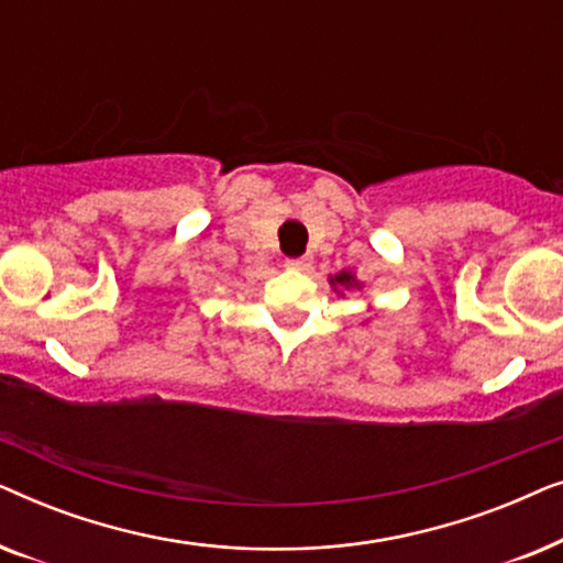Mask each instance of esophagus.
<instances>
[{"label": "esophagus", "instance_id": "obj_1", "mask_svg": "<svg viewBox=\"0 0 563 563\" xmlns=\"http://www.w3.org/2000/svg\"><path fill=\"white\" fill-rule=\"evenodd\" d=\"M284 266L291 268V272H307L310 268V258H289Z\"/></svg>", "mask_w": 563, "mask_h": 563}]
</instances>
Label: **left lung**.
<instances>
[{
	"label": "left lung",
	"mask_w": 563,
	"mask_h": 563,
	"mask_svg": "<svg viewBox=\"0 0 563 563\" xmlns=\"http://www.w3.org/2000/svg\"><path fill=\"white\" fill-rule=\"evenodd\" d=\"M328 284H330V289H333L338 297H345V291H364V282L358 279L353 268H343V272L330 274L328 276ZM368 310H372V307H368Z\"/></svg>",
	"instance_id": "left-lung-1"
}]
</instances>
